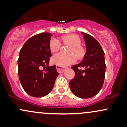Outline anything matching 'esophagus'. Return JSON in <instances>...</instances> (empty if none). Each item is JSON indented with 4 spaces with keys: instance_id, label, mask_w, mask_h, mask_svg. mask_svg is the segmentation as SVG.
<instances>
[{
    "instance_id": "obj_1",
    "label": "esophagus",
    "mask_w": 127,
    "mask_h": 127,
    "mask_svg": "<svg viewBox=\"0 0 127 127\" xmlns=\"http://www.w3.org/2000/svg\"><path fill=\"white\" fill-rule=\"evenodd\" d=\"M57 71L59 73H64L65 70H66V68H64L61 67V66H58L56 67Z\"/></svg>"
}]
</instances>
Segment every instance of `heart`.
I'll return each instance as SVG.
<instances>
[{
	"mask_svg": "<svg viewBox=\"0 0 127 127\" xmlns=\"http://www.w3.org/2000/svg\"><path fill=\"white\" fill-rule=\"evenodd\" d=\"M62 42L64 44L71 46L69 48L68 56H64L63 54H55L51 58V62L53 65L61 67H65L69 65L74 64L76 61V58L81 59L84 57L85 50L84 47L80 45L81 40L78 36L74 34H68L62 37ZM61 44L58 40L53 38L50 42V50L51 53H56L59 50Z\"/></svg>",
	"mask_w": 127,
	"mask_h": 127,
	"instance_id": "heart-1",
	"label": "heart"
}]
</instances>
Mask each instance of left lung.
I'll return each instance as SVG.
<instances>
[{
    "label": "left lung",
    "instance_id": "1",
    "mask_svg": "<svg viewBox=\"0 0 127 127\" xmlns=\"http://www.w3.org/2000/svg\"><path fill=\"white\" fill-rule=\"evenodd\" d=\"M86 45V53L80 63L73 65L74 77L69 82L73 95L87 99L96 96L103 86L105 74L104 51L100 43L91 35L82 32ZM83 67L84 70L78 69Z\"/></svg>",
    "mask_w": 127,
    "mask_h": 127
}]
</instances>
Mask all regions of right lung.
Instances as JSON below:
<instances>
[{"instance_id": "1", "label": "right lung", "mask_w": 127, "mask_h": 127, "mask_svg": "<svg viewBox=\"0 0 127 127\" xmlns=\"http://www.w3.org/2000/svg\"><path fill=\"white\" fill-rule=\"evenodd\" d=\"M52 36L50 32H42L31 37L19 53L17 64L20 84L28 95L35 97L48 95L59 75L56 65L49 66ZM42 67H46L45 72L40 69Z\"/></svg>"}]
</instances>
